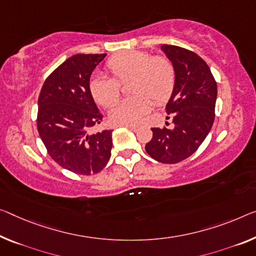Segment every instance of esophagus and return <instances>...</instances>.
<instances>
[{
  "label": "esophagus",
  "instance_id": "obj_1",
  "mask_svg": "<svg viewBox=\"0 0 256 256\" xmlns=\"http://www.w3.org/2000/svg\"><path fill=\"white\" fill-rule=\"evenodd\" d=\"M124 127L132 129V130H134V132H136V129H137L136 126H134V124H127V126H124Z\"/></svg>",
  "mask_w": 256,
  "mask_h": 256
}]
</instances>
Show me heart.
Masks as SVG:
<instances>
[{
    "label": "heart",
    "mask_w": 256,
    "mask_h": 256,
    "mask_svg": "<svg viewBox=\"0 0 256 256\" xmlns=\"http://www.w3.org/2000/svg\"><path fill=\"white\" fill-rule=\"evenodd\" d=\"M110 76H94L89 82L90 94L97 104L112 108L120 98V86L128 80L132 97L110 112L111 122L135 124L152 108V100L161 105L169 100L175 88L176 72L170 60L152 56L140 50H126L110 58L105 64Z\"/></svg>",
    "instance_id": "1"
}]
</instances>
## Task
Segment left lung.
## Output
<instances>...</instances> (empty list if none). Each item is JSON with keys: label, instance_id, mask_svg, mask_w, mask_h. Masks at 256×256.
Listing matches in <instances>:
<instances>
[{"label": "left lung", "instance_id": "1", "mask_svg": "<svg viewBox=\"0 0 256 256\" xmlns=\"http://www.w3.org/2000/svg\"><path fill=\"white\" fill-rule=\"evenodd\" d=\"M175 68V88L166 105L174 127L151 128L153 136L145 150L162 164H178L198 150L215 119L218 84L210 66L191 50L162 44Z\"/></svg>", "mask_w": 256, "mask_h": 256}]
</instances>
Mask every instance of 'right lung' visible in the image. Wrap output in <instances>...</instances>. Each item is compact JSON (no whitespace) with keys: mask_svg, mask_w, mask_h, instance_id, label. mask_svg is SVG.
<instances>
[{"mask_svg":"<svg viewBox=\"0 0 256 256\" xmlns=\"http://www.w3.org/2000/svg\"><path fill=\"white\" fill-rule=\"evenodd\" d=\"M106 54H78L46 78L38 100V132L54 162L80 175L97 174L108 162L112 130L90 132L100 124L89 78Z\"/></svg>","mask_w":256,"mask_h":256,"instance_id":"obj_1","label":"right lung"}]
</instances>
